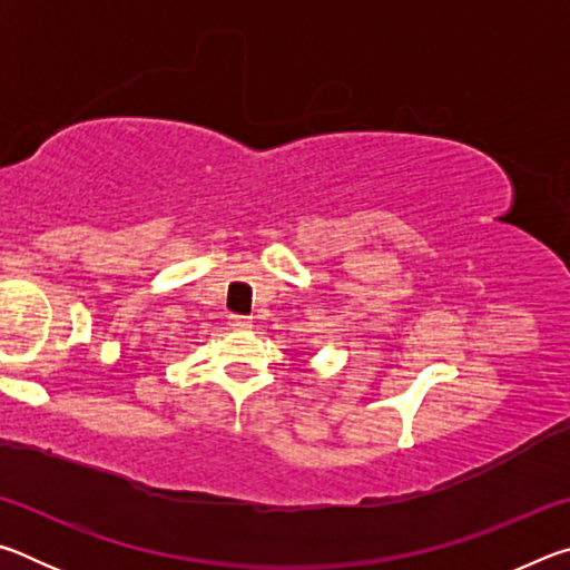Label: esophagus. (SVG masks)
<instances>
[{
	"instance_id": "obj_1",
	"label": "esophagus",
	"mask_w": 570,
	"mask_h": 570,
	"mask_svg": "<svg viewBox=\"0 0 570 570\" xmlns=\"http://www.w3.org/2000/svg\"><path fill=\"white\" fill-rule=\"evenodd\" d=\"M230 326H234V330H250V326H254V322H250V316H240V314H230Z\"/></svg>"
}]
</instances>
